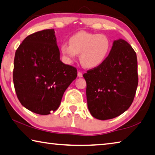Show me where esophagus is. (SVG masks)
<instances>
[{"label": "esophagus", "mask_w": 155, "mask_h": 155, "mask_svg": "<svg viewBox=\"0 0 155 155\" xmlns=\"http://www.w3.org/2000/svg\"><path fill=\"white\" fill-rule=\"evenodd\" d=\"M78 77H80V78L82 77H83V74H82V72L78 71Z\"/></svg>", "instance_id": "obj_1"}]
</instances>
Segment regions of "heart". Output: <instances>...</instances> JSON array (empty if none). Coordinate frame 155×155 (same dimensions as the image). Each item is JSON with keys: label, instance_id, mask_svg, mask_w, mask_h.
<instances>
[{"label": "heart", "instance_id": "b5f03b06", "mask_svg": "<svg viewBox=\"0 0 155 155\" xmlns=\"http://www.w3.org/2000/svg\"><path fill=\"white\" fill-rule=\"evenodd\" d=\"M111 50V41L106 35L80 31L63 42L60 51L68 63H72L80 54V61L87 68H94L105 61Z\"/></svg>", "mask_w": 155, "mask_h": 155}]
</instances>
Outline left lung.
I'll return each mask as SVG.
<instances>
[{
  "mask_svg": "<svg viewBox=\"0 0 155 155\" xmlns=\"http://www.w3.org/2000/svg\"><path fill=\"white\" fill-rule=\"evenodd\" d=\"M90 114L96 119L114 118L129 108L138 85L134 50L122 39L114 40L108 57L83 74Z\"/></svg>",
  "mask_w": 155,
  "mask_h": 155,
  "instance_id": "left-lung-1",
  "label": "left lung"
}]
</instances>
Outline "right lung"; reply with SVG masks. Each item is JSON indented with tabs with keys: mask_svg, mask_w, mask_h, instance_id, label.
<instances>
[{
	"mask_svg": "<svg viewBox=\"0 0 155 155\" xmlns=\"http://www.w3.org/2000/svg\"><path fill=\"white\" fill-rule=\"evenodd\" d=\"M77 70L60 60L54 29L27 36L15 54L13 80L22 106L35 114L56 111Z\"/></svg>",
	"mask_w": 155,
	"mask_h": 155,
	"instance_id": "obj_1",
	"label": "right lung"
}]
</instances>
